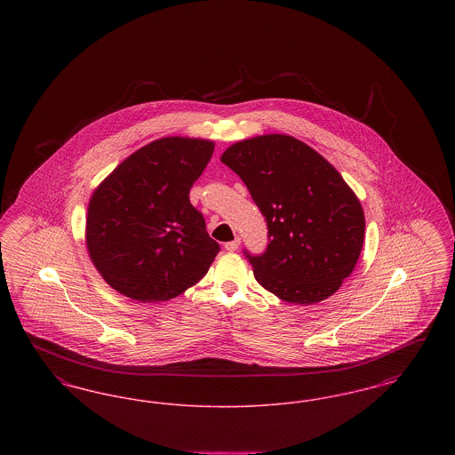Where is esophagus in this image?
I'll return each mask as SVG.
<instances>
[{
    "label": "esophagus",
    "mask_w": 455,
    "mask_h": 455,
    "mask_svg": "<svg viewBox=\"0 0 455 455\" xmlns=\"http://www.w3.org/2000/svg\"><path fill=\"white\" fill-rule=\"evenodd\" d=\"M238 245H240V238H235V240H232V242H227V243H225V249H227L228 252H235L238 249Z\"/></svg>",
    "instance_id": "1"
}]
</instances>
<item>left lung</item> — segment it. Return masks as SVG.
<instances>
[{
	"mask_svg": "<svg viewBox=\"0 0 455 455\" xmlns=\"http://www.w3.org/2000/svg\"><path fill=\"white\" fill-rule=\"evenodd\" d=\"M220 160L247 186L269 243L249 256L254 276L284 302H323L347 278L365 240L360 199L321 153L288 134L228 147Z\"/></svg>",
	"mask_w": 455,
	"mask_h": 455,
	"instance_id": "1",
	"label": "left lung"
}]
</instances>
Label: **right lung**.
I'll return each instance as SVG.
<instances>
[{
    "mask_svg": "<svg viewBox=\"0 0 455 455\" xmlns=\"http://www.w3.org/2000/svg\"><path fill=\"white\" fill-rule=\"evenodd\" d=\"M215 143L167 136L123 160L88 201V256L110 288L136 302H165L199 282L220 245L189 191Z\"/></svg>",
    "mask_w": 455,
    "mask_h": 455,
    "instance_id": "obj_1",
    "label": "right lung"
}]
</instances>
